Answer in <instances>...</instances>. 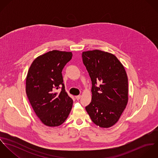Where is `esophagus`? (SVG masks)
I'll return each mask as SVG.
<instances>
[{"instance_id": "34e87169", "label": "esophagus", "mask_w": 158, "mask_h": 158, "mask_svg": "<svg viewBox=\"0 0 158 158\" xmlns=\"http://www.w3.org/2000/svg\"><path fill=\"white\" fill-rule=\"evenodd\" d=\"M81 97V95H77V96H75V98H76V99H77V100H78L80 99Z\"/></svg>"}]
</instances>
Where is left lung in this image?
<instances>
[{"label":"left lung","instance_id":"1","mask_svg":"<svg viewBox=\"0 0 158 158\" xmlns=\"http://www.w3.org/2000/svg\"><path fill=\"white\" fill-rule=\"evenodd\" d=\"M82 58L92 85L91 102L86 110L95 125L110 128L117 122L128 103L127 72L111 53L89 50L83 52Z\"/></svg>","mask_w":158,"mask_h":158}]
</instances>
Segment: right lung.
I'll use <instances>...</instances> for the list:
<instances>
[{
	"instance_id": "obj_1",
	"label": "right lung",
	"mask_w": 158,
	"mask_h": 158,
	"mask_svg": "<svg viewBox=\"0 0 158 158\" xmlns=\"http://www.w3.org/2000/svg\"><path fill=\"white\" fill-rule=\"evenodd\" d=\"M72 56L70 52L50 51L38 56L28 69L26 94L35 113L46 126L61 125L71 111L73 100L64 89L61 72ZM61 85L60 92H56Z\"/></svg>"
}]
</instances>
